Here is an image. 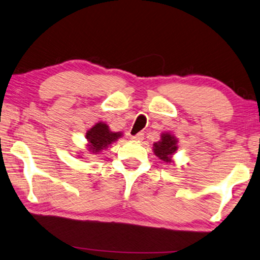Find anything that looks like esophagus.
<instances>
[{"label":"esophagus","mask_w":260,"mask_h":260,"mask_svg":"<svg viewBox=\"0 0 260 260\" xmlns=\"http://www.w3.org/2000/svg\"><path fill=\"white\" fill-rule=\"evenodd\" d=\"M143 138H144V134H142V133H139L131 137V139H133L134 142H141V141H143Z\"/></svg>","instance_id":"1"}]
</instances>
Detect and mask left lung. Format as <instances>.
<instances>
[{"instance_id": "left-lung-1", "label": "left lung", "mask_w": 260, "mask_h": 260, "mask_svg": "<svg viewBox=\"0 0 260 260\" xmlns=\"http://www.w3.org/2000/svg\"><path fill=\"white\" fill-rule=\"evenodd\" d=\"M177 143V138L173 135L169 133L162 134L160 141L153 144V151L155 155L165 162H171L172 154L178 150Z\"/></svg>"}]
</instances>
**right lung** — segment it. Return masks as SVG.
Wrapping results in <instances>:
<instances>
[{"mask_svg": "<svg viewBox=\"0 0 260 260\" xmlns=\"http://www.w3.org/2000/svg\"><path fill=\"white\" fill-rule=\"evenodd\" d=\"M121 136V133L110 131L109 126L106 123H96L86 134L87 142H88V151L93 154H98L103 149H107L110 144L116 142Z\"/></svg>", "mask_w": 260, "mask_h": 260, "instance_id": "1", "label": "right lung"}]
</instances>
